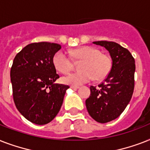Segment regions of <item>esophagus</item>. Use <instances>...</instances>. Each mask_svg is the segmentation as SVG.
I'll return each instance as SVG.
<instances>
[{"label": "esophagus", "mask_w": 150, "mask_h": 150, "mask_svg": "<svg viewBox=\"0 0 150 150\" xmlns=\"http://www.w3.org/2000/svg\"><path fill=\"white\" fill-rule=\"evenodd\" d=\"M71 88L73 89H77L79 88V86H71Z\"/></svg>", "instance_id": "esophagus-1"}]
</instances>
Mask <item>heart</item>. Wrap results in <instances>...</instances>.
<instances>
[{"instance_id": "1", "label": "heart", "mask_w": 150, "mask_h": 150, "mask_svg": "<svg viewBox=\"0 0 150 150\" xmlns=\"http://www.w3.org/2000/svg\"><path fill=\"white\" fill-rule=\"evenodd\" d=\"M70 55L74 61H81L79 66L81 71L62 78V82L65 84L82 85L91 81L93 78L102 80L109 75L111 70V57L108 54L101 53L97 48L89 46L82 47L71 50ZM71 59L64 52L57 51L54 55L53 64L58 71L67 74L73 68Z\"/></svg>"}]
</instances>
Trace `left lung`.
Here are the masks:
<instances>
[{
	"instance_id": "left-lung-1",
	"label": "left lung",
	"mask_w": 150,
	"mask_h": 150,
	"mask_svg": "<svg viewBox=\"0 0 150 150\" xmlns=\"http://www.w3.org/2000/svg\"><path fill=\"white\" fill-rule=\"evenodd\" d=\"M104 47L112 59V68L104 81L90 86L86 100L89 115L99 123H107L118 117L130 102L135 87V59L126 48L111 41H96Z\"/></svg>"
}]
</instances>
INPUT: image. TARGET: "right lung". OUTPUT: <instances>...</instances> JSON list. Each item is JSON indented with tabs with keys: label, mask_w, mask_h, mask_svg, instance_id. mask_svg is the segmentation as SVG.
Returning a JSON list of instances; mask_svg holds the SVG:
<instances>
[{
	"label": "right lung",
	"mask_w": 150,
	"mask_h": 150,
	"mask_svg": "<svg viewBox=\"0 0 150 150\" xmlns=\"http://www.w3.org/2000/svg\"><path fill=\"white\" fill-rule=\"evenodd\" d=\"M61 48L49 42L30 43L15 56L11 68L13 100L18 110L32 123L46 125L61 109L68 86L54 82L53 57Z\"/></svg>",
	"instance_id": "right-lung-1"
}]
</instances>
